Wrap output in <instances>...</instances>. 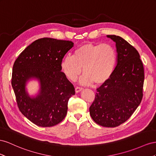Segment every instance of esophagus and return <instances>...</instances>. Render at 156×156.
Segmentation results:
<instances>
[{
	"label": "esophagus",
	"instance_id": "34e87169",
	"mask_svg": "<svg viewBox=\"0 0 156 156\" xmlns=\"http://www.w3.org/2000/svg\"><path fill=\"white\" fill-rule=\"evenodd\" d=\"M82 90H83V87H80V86H77V87H76V88H75V90H76V93L80 92Z\"/></svg>",
	"mask_w": 156,
	"mask_h": 156
}]
</instances>
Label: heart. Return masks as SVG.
<instances>
[{
    "label": "heart",
    "instance_id": "heart-1",
    "mask_svg": "<svg viewBox=\"0 0 156 156\" xmlns=\"http://www.w3.org/2000/svg\"><path fill=\"white\" fill-rule=\"evenodd\" d=\"M117 61V53L109 44H86L78 48L73 55H66L62 59L61 68L67 78L74 81L82 73L81 82L101 84L112 75Z\"/></svg>",
    "mask_w": 156,
    "mask_h": 156
}]
</instances>
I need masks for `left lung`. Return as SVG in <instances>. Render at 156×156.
Listing matches in <instances>:
<instances>
[{
    "mask_svg": "<svg viewBox=\"0 0 156 156\" xmlns=\"http://www.w3.org/2000/svg\"><path fill=\"white\" fill-rule=\"evenodd\" d=\"M107 37L115 42L117 65L111 77L97 88L90 112L99 125L115 127L126 122L140 105L143 97L144 71L134 47L119 36Z\"/></svg>",
    "mask_w": 156,
    "mask_h": 156,
    "instance_id": "1",
    "label": "left lung"
}]
</instances>
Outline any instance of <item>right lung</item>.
I'll list each match as a JSON object with an SVG mask.
<instances>
[{"label":"right lung","mask_w":156,"mask_h":156,"mask_svg":"<svg viewBox=\"0 0 156 156\" xmlns=\"http://www.w3.org/2000/svg\"><path fill=\"white\" fill-rule=\"evenodd\" d=\"M74 43L51 38H40L22 51L13 66L12 86L20 112L40 127H52L63 121L70 98L75 94L73 84L61 72V63ZM37 77L41 91L31 99L24 90L26 82Z\"/></svg>","instance_id":"right-lung-1"}]
</instances>
